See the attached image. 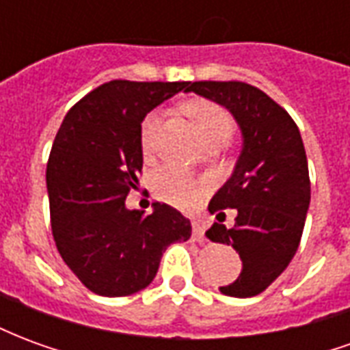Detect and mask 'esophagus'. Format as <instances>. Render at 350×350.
Masks as SVG:
<instances>
[{
    "mask_svg": "<svg viewBox=\"0 0 350 350\" xmlns=\"http://www.w3.org/2000/svg\"><path fill=\"white\" fill-rule=\"evenodd\" d=\"M193 240L202 242L204 240V225L200 221H193Z\"/></svg>",
    "mask_w": 350,
    "mask_h": 350,
    "instance_id": "obj_1",
    "label": "esophagus"
}]
</instances>
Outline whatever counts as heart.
<instances>
[{
  "label": "heart",
  "mask_w": 350,
  "mask_h": 350,
  "mask_svg": "<svg viewBox=\"0 0 350 350\" xmlns=\"http://www.w3.org/2000/svg\"><path fill=\"white\" fill-rule=\"evenodd\" d=\"M183 110L197 125L204 144H225L228 138L232 137V131H234L232 118L225 108H221L212 100H189ZM159 120V112H150L140 125V152L144 157H150L153 153ZM152 185L153 193L159 200L176 208H182V210L195 208L206 193L204 182H200L197 176L189 174L187 170L178 167L159 168L153 174Z\"/></svg>",
  "instance_id": "b5f03b06"
}]
</instances>
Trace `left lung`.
I'll return each instance as SVG.
<instances>
[{
  "label": "left lung",
  "instance_id": "left-lung-1",
  "mask_svg": "<svg viewBox=\"0 0 350 350\" xmlns=\"http://www.w3.org/2000/svg\"><path fill=\"white\" fill-rule=\"evenodd\" d=\"M185 92L227 108L242 133L234 170L208 204L219 223L206 236L242 258L238 279L221 293L250 298L285 271L300 245L311 198L300 131L275 100L245 82H187ZM227 207L237 212L230 229L222 225Z\"/></svg>",
  "mask_w": 350,
  "mask_h": 350
}]
</instances>
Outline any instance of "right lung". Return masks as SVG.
I'll use <instances>...</instances> for the list:
<instances>
[{"mask_svg": "<svg viewBox=\"0 0 350 350\" xmlns=\"http://www.w3.org/2000/svg\"><path fill=\"white\" fill-rule=\"evenodd\" d=\"M187 82L103 84L67 112L49 165L54 242L72 273L99 296H129L150 285L170 243L187 242L191 223L167 204L129 210L142 170L140 125Z\"/></svg>", "mask_w": 350, "mask_h": 350, "instance_id": "add662e5", "label": "right lung"}]
</instances>
